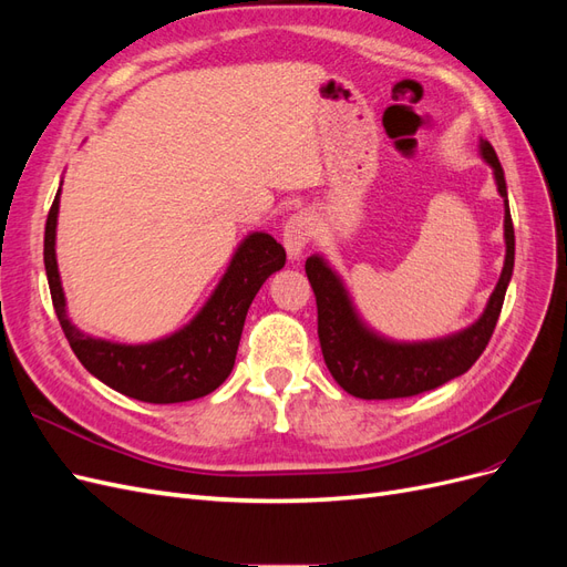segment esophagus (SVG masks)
Here are the masks:
<instances>
[{
  "label": "esophagus",
  "instance_id": "34e87169",
  "mask_svg": "<svg viewBox=\"0 0 567 567\" xmlns=\"http://www.w3.org/2000/svg\"><path fill=\"white\" fill-rule=\"evenodd\" d=\"M315 236V221L307 213H296L284 225V246L290 260H300L307 244L312 241Z\"/></svg>",
  "mask_w": 567,
  "mask_h": 567
}]
</instances>
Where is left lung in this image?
<instances>
[{
  "label": "left lung",
  "mask_w": 567,
  "mask_h": 567,
  "mask_svg": "<svg viewBox=\"0 0 567 567\" xmlns=\"http://www.w3.org/2000/svg\"><path fill=\"white\" fill-rule=\"evenodd\" d=\"M480 158L494 175L496 192L504 198V244L506 257L502 277L492 296L471 326L433 340H392L373 331L359 317L350 290L340 274L321 255H310L305 262L307 279L317 296V321L323 362L336 383L359 400H398L440 388L466 373L483 354L494 333L496 319L516 260V236L508 210V192L499 158L489 142L480 140Z\"/></svg>",
  "instance_id": "8db88e82"
}]
</instances>
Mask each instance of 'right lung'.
Here are the masks:
<instances>
[{
	"label": "right lung",
	"instance_id": "obj_1",
	"mask_svg": "<svg viewBox=\"0 0 567 567\" xmlns=\"http://www.w3.org/2000/svg\"><path fill=\"white\" fill-rule=\"evenodd\" d=\"M59 203L61 188L44 227V269L61 329L82 367L115 392L148 404L198 400L225 383L236 362L252 298L271 274L286 265L284 246L265 231H250L192 321L165 338L127 346L84 333L68 317L56 262Z\"/></svg>",
	"mask_w": 567,
	"mask_h": 567
}]
</instances>
